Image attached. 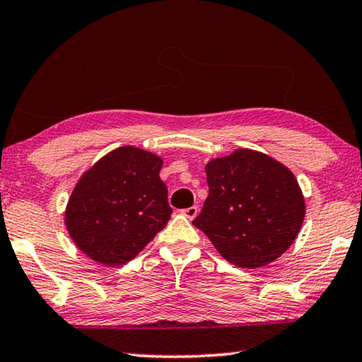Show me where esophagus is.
<instances>
[{"label":"esophagus","mask_w":362,"mask_h":362,"mask_svg":"<svg viewBox=\"0 0 362 362\" xmlns=\"http://www.w3.org/2000/svg\"><path fill=\"white\" fill-rule=\"evenodd\" d=\"M198 207H196V206H192V207H188V209H183L182 211V214H183V216H185L188 220H193L196 216H198Z\"/></svg>","instance_id":"34e87169"}]
</instances>
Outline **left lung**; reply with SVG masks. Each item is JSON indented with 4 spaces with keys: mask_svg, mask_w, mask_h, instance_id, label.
<instances>
[{
    "mask_svg": "<svg viewBox=\"0 0 362 362\" xmlns=\"http://www.w3.org/2000/svg\"><path fill=\"white\" fill-rule=\"evenodd\" d=\"M209 196L193 225L226 262L260 268L296 241L305 218L298 182L283 163L238 148L206 164Z\"/></svg>",
    "mask_w": 362,
    "mask_h": 362,
    "instance_id": "1",
    "label": "left lung"
}]
</instances>
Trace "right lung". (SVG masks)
I'll return each instance as SVG.
<instances>
[{"label":"right lung","instance_id":"add662e5","mask_svg":"<svg viewBox=\"0 0 362 362\" xmlns=\"http://www.w3.org/2000/svg\"><path fill=\"white\" fill-rule=\"evenodd\" d=\"M161 168L155 153L124 145L79 177L64 220L84 255L107 267L124 265L168 225L173 209Z\"/></svg>","mask_w":362,"mask_h":362}]
</instances>
